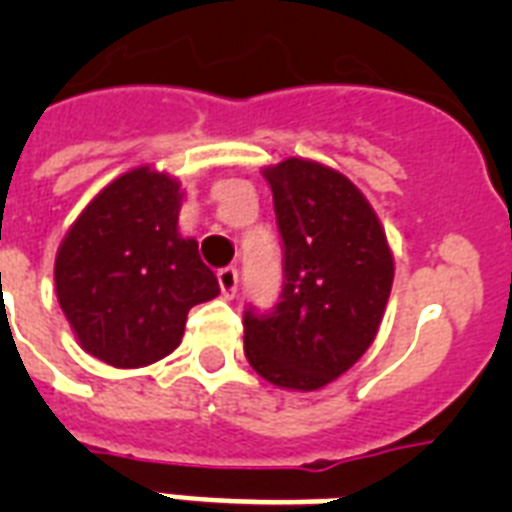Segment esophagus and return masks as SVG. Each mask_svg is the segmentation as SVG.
<instances>
[{"label":"esophagus","mask_w":512,"mask_h":512,"mask_svg":"<svg viewBox=\"0 0 512 512\" xmlns=\"http://www.w3.org/2000/svg\"><path fill=\"white\" fill-rule=\"evenodd\" d=\"M217 284H220L225 297H233L236 295V287H239V271L233 265H225V268L217 271Z\"/></svg>","instance_id":"1"}]
</instances>
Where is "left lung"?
<instances>
[{"instance_id": "8db88e82", "label": "left lung", "mask_w": 512, "mask_h": 512, "mask_svg": "<svg viewBox=\"0 0 512 512\" xmlns=\"http://www.w3.org/2000/svg\"><path fill=\"white\" fill-rule=\"evenodd\" d=\"M263 175L284 287L268 313L244 311V353L279 388L319 390L372 345L393 287V255L372 204L337 170L287 159Z\"/></svg>"}]
</instances>
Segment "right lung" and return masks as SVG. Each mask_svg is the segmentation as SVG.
<instances>
[{
	"label": "right lung",
	"mask_w": 512,
	"mask_h": 512,
	"mask_svg": "<svg viewBox=\"0 0 512 512\" xmlns=\"http://www.w3.org/2000/svg\"><path fill=\"white\" fill-rule=\"evenodd\" d=\"M180 183L148 167L108 183L76 217L55 257V292L76 340L119 369L180 345L193 305L220 295L199 244L177 233Z\"/></svg>",
	"instance_id": "1"
}]
</instances>
